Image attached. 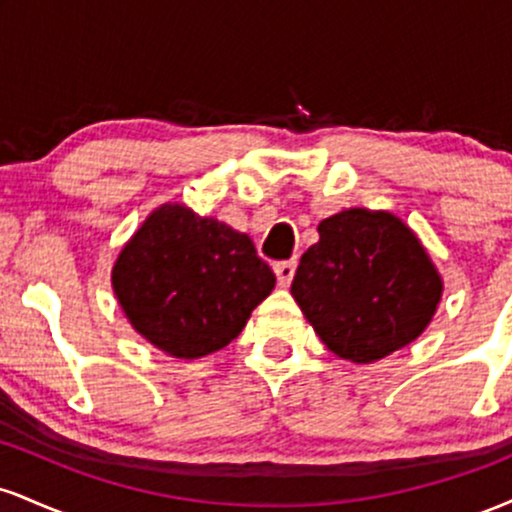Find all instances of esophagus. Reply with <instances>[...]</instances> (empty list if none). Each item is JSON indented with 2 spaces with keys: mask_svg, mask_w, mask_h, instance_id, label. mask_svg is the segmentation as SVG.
I'll use <instances>...</instances> for the list:
<instances>
[{
  "mask_svg": "<svg viewBox=\"0 0 512 512\" xmlns=\"http://www.w3.org/2000/svg\"><path fill=\"white\" fill-rule=\"evenodd\" d=\"M274 274L279 279V286H289L293 281V274H296V260H284V262H276L274 264Z\"/></svg>",
  "mask_w": 512,
  "mask_h": 512,
  "instance_id": "obj_1",
  "label": "esophagus"
}]
</instances>
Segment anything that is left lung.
Returning <instances> with one entry per match:
<instances>
[{"label":"left lung","instance_id":"left-lung-1","mask_svg":"<svg viewBox=\"0 0 512 512\" xmlns=\"http://www.w3.org/2000/svg\"><path fill=\"white\" fill-rule=\"evenodd\" d=\"M291 296L339 358L373 363L421 337L443 279L416 233L390 211L344 209L317 226Z\"/></svg>","mask_w":512,"mask_h":512}]
</instances>
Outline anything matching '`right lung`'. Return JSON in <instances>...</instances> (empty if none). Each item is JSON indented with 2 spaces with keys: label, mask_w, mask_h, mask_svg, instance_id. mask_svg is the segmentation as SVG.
<instances>
[{
  "label": "right lung",
  "mask_w": 512,
  "mask_h": 512,
  "mask_svg": "<svg viewBox=\"0 0 512 512\" xmlns=\"http://www.w3.org/2000/svg\"><path fill=\"white\" fill-rule=\"evenodd\" d=\"M110 281L146 342L192 361L243 332L276 276L250 236L185 204H161L120 250Z\"/></svg>",
  "instance_id": "obj_1"
}]
</instances>
